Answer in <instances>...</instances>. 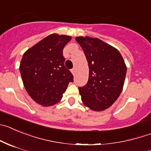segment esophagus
Masks as SVG:
<instances>
[{"instance_id": "obj_1", "label": "esophagus", "mask_w": 151, "mask_h": 151, "mask_svg": "<svg viewBox=\"0 0 151 151\" xmlns=\"http://www.w3.org/2000/svg\"><path fill=\"white\" fill-rule=\"evenodd\" d=\"M71 72H72V73H73V75H74V76H75V74H76V68L74 67V68L72 69Z\"/></svg>"}]
</instances>
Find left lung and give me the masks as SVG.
<instances>
[{
	"instance_id": "obj_1",
	"label": "left lung",
	"mask_w": 151,
	"mask_h": 151,
	"mask_svg": "<svg viewBox=\"0 0 151 151\" xmlns=\"http://www.w3.org/2000/svg\"><path fill=\"white\" fill-rule=\"evenodd\" d=\"M89 66V78L79 87L83 103L93 111L110 107L122 91L127 66L121 53L97 38L77 37Z\"/></svg>"
}]
</instances>
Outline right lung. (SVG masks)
Returning <instances> with one entry per match:
<instances>
[{"label": "right lung", "mask_w": 151, "mask_h": 151, "mask_svg": "<svg viewBox=\"0 0 151 151\" xmlns=\"http://www.w3.org/2000/svg\"><path fill=\"white\" fill-rule=\"evenodd\" d=\"M71 37L54 34L24 52L20 63L21 76L29 96L43 106L56 104L63 97L71 72L65 67L63 49Z\"/></svg>", "instance_id": "1"}]
</instances>
